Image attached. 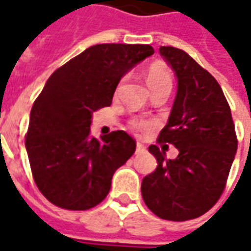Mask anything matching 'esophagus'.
Returning <instances> with one entry per match:
<instances>
[{"label": "esophagus", "mask_w": 251, "mask_h": 251, "mask_svg": "<svg viewBox=\"0 0 251 251\" xmlns=\"http://www.w3.org/2000/svg\"><path fill=\"white\" fill-rule=\"evenodd\" d=\"M145 152V147L140 144V142H137V147H136V153H144Z\"/></svg>", "instance_id": "1"}]
</instances>
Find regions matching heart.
Wrapping results in <instances>:
<instances>
[{
    "instance_id": "b5f03b06",
    "label": "heart",
    "mask_w": 251,
    "mask_h": 251,
    "mask_svg": "<svg viewBox=\"0 0 251 251\" xmlns=\"http://www.w3.org/2000/svg\"><path fill=\"white\" fill-rule=\"evenodd\" d=\"M147 83L151 91L158 90V88L171 87L172 88V74L169 68L163 63H154L148 68L147 75H145ZM133 126L137 129H147L148 124L144 121H134Z\"/></svg>"
}]
</instances>
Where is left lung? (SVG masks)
<instances>
[{"mask_svg": "<svg viewBox=\"0 0 251 251\" xmlns=\"http://www.w3.org/2000/svg\"><path fill=\"white\" fill-rule=\"evenodd\" d=\"M160 55L177 77V93L158 141L174 144L177 157L151 145L154 172L142 179L148 208L161 219L188 221L203 215L221 198L237 153L231 110L219 83L188 53L160 47Z\"/></svg>", "mask_w": 251, "mask_h": 251, "instance_id": "8db88e82", "label": "left lung"}]
</instances>
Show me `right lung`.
<instances>
[{
    "label": "right lung",
    "instance_id": "right-lung-1",
    "mask_svg": "<svg viewBox=\"0 0 251 251\" xmlns=\"http://www.w3.org/2000/svg\"><path fill=\"white\" fill-rule=\"evenodd\" d=\"M153 53L148 44H98L47 80L30 110L25 148L36 185L51 203L88 210L107 196L136 141L124 130L91 137L93 113L110 106L122 76Z\"/></svg>",
    "mask_w": 251,
    "mask_h": 251
}]
</instances>
